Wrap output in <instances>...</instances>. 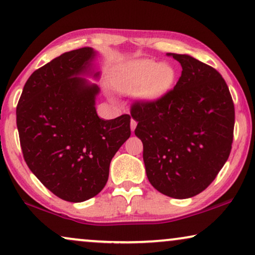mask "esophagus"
<instances>
[{
    "instance_id": "obj_1",
    "label": "esophagus",
    "mask_w": 255,
    "mask_h": 255,
    "mask_svg": "<svg viewBox=\"0 0 255 255\" xmlns=\"http://www.w3.org/2000/svg\"><path fill=\"white\" fill-rule=\"evenodd\" d=\"M135 127H137V122H135L134 120H131V123H130V128H131V131L133 132Z\"/></svg>"
}]
</instances>
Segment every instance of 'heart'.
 Listing matches in <instances>:
<instances>
[{
  "instance_id": "1",
  "label": "heart",
  "mask_w": 255,
  "mask_h": 255,
  "mask_svg": "<svg viewBox=\"0 0 255 255\" xmlns=\"http://www.w3.org/2000/svg\"><path fill=\"white\" fill-rule=\"evenodd\" d=\"M176 72L166 62L151 59H137L116 66L111 72L110 81L121 93L138 92L146 102H155L173 89Z\"/></svg>"
}]
</instances>
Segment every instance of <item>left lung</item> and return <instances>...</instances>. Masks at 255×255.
<instances>
[{"label":"left lung","instance_id":"8db88e82","mask_svg":"<svg viewBox=\"0 0 255 255\" xmlns=\"http://www.w3.org/2000/svg\"><path fill=\"white\" fill-rule=\"evenodd\" d=\"M168 55L182 66L176 86L161 100L135 103L131 116L149 183L182 200L202 193L228 160L235 106L215 68L188 54Z\"/></svg>","mask_w":255,"mask_h":255}]
</instances>
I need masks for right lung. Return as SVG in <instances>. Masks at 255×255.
Instances as JSON below:
<instances>
[{
    "instance_id": "add662e5",
    "label": "right lung",
    "mask_w": 255,
    "mask_h": 255,
    "mask_svg": "<svg viewBox=\"0 0 255 255\" xmlns=\"http://www.w3.org/2000/svg\"><path fill=\"white\" fill-rule=\"evenodd\" d=\"M92 47L66 52L34 71L16 109L24 159L37 179L61 200L96 196L109 177L111 159L130 138L128 115L103 120Z\"/></svg>"
}]
</instances>
